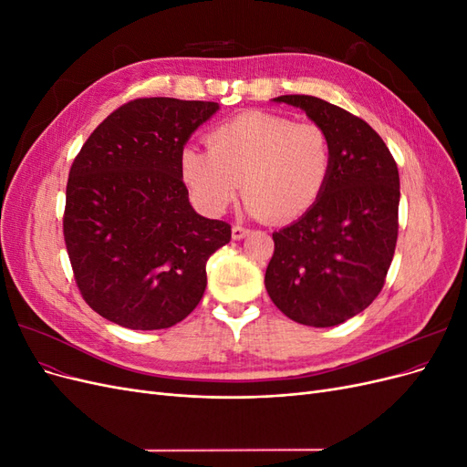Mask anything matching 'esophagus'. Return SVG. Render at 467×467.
Wrapping results in <instances>:
<instances>
[{
	"label": "esophagus",
	"instance_id": "34e87169",
	"mask_svg": "<svg viewBox=\"0 0 467 467\" xmlns=\"http://www.w3.org/2000/svg\"><path fill=\"white\" fill-rule=\"evenodd\" d=\"M247 234H249V230L244 228V225H234V228H232V237L237 239V242H239V239H244Z\"/></svg>",
	"mask_w": 467,
	"mask_h": 467
}]
</instances>
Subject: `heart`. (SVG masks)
<instances>
[{
	"instance_id": "heart-1",
	"label": "heart",
	"mask_w": 467,
	"mask_h": 467,
	"mask_svg": "<svg viewBox=\"0 0 467 467\" xmlns=\"http://www.w3.org/2000/svg\"><path fill=\"white\" fill-rule=\"evenodd\" d=\"M208 151L181 153V179L192 202L220 216L242 192L253 214L285 223L312 208L327 185L333 150L317 122L251 110L216 126Z\"/></svg>"
}]
</instances>
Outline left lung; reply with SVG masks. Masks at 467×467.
Wrapping results in <instances>:
<instances>
[{"mask_svg": "<svg viewBox=\"0 0 467 467\" xmlns=\"http://www.w3.org/2000/svg\"><path fill=\"white\" fill-rule=\"evenodd\" d=\"M329 134L333 167L306 214L273 234L265 286L292 321L333 327L384 288L398 244L400 171L368 122L312 95H280Z\"/></svg>", "mask_w": 467, "mask_h": 467, "instance_id": "1", "label": "left lung"}]
</instances>
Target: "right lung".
Here are the masks:
<instances>
[{
	"mask_svg": "<svg viewBox=\"0 0 467 467\" xmlns=\"http://www.w3.org/2000/svg\"><path fill=\"white\" fill-rule=\"evenodd\" d=\"M218 109L134 99L97 126L69 169L64 242L76 285L126 329L185 319L202 300L206 261L230 244V223L196 214L179 167L191 134Z\"/></svg>",
	"mask_w": 467,
	"mask_h": 467,
	"instance_id": "add662e5",
	"label": "right lung"
}]
</instances>
